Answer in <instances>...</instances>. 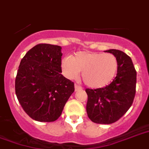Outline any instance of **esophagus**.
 I'll return each mask as SVG.
<instances>
[{
  "instance_id": "1",
  "label": "esophagus",
  "mask_w": 149,
  "mask_h": 149,
  "mask_svg": "<svg viewBox=\"0 0 149 149\" xmlns=\"http://www.w3.org/2000/svg\"><path fill=\"white\" fill-rule=\"evenodd\" d=\"M81 89H83V88L80 86L75 84V91H79V90H81Z\"/></svg>"
}]
</instances>
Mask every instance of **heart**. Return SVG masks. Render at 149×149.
<instances>
[{"instance_id": "heart-1", "label": "heart", "mask_w": 149, "mask_h": 149, "mask_svg": "<svg viewBox=\"0 0 149 149\" xmlns=\"http://www.w3.org/2000/svg\"><path fill=\"white\" fill-rule=\"evenodd\" d=\"M63 74L76 79L82 71L86 85L91 88H102L109 85L116 75L118 61L112 54L79 51L64 57L61 63Z\"/></svg>"}]
</instances>
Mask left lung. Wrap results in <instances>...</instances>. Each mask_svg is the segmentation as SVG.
<instances>
[{
  "label": "left lung",
  "instance_id": "obj_1",
  "mask_svg": "<svg viewBox=\"0 0 149 149\" xmlns=\"http://www.w3.org/2000/svg\"><path fill=\"white\" fill-rule=\"evenodd\" d=\"M106 52L116 57V77L104 88L86 89L87 115L98 124H112L123 117L133 102L136 88V70L131 58L118 49Z\"/></svg>",
  "mask_w": 149,
  "mask_h": 149
}]
</instances>
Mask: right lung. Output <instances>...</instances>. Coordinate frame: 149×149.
<instances>
[{
    "label": "right lung",
    "instance_id": "1",
    "mask_svg": "<svg viewBox=\"0 0 149 149\" xmlns=\"http://www.w3.org/2000/svg\"><path fill=\"white\" fill-rule=\"evenodd\" d=\"M61 58L60 46L40 43L20 61L15 93L24 112L34 120H56L74 92V83L60 73Z\"/></svg>",
    "mask_w": 149,
    "mask_h": 149
}]
</instances>
